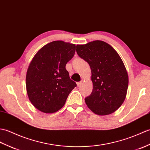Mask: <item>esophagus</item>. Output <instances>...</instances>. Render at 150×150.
Listing matches in <instances>:
<instances>
[{"instance_id":"34e87169","label":"esophagus","mask_w":150,"mask_h":150,"mask_svg":"<svg viewBox=\"0 0 150 150\" xmlns=\"http://www.w3.org/2000/svg\"><path fill=\"white\" fill-rule=\"evenodd\" d=\"M82 81H79V82H78L77 83V85H78V86H81V85H82Z\"/></svg>"}]
</instances>
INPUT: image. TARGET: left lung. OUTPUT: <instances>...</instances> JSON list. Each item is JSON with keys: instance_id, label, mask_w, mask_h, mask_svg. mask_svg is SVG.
I'll use <instances>...</instances> for the list:
<instances>
[{"instance_id": "8db88e82", "label": "left lung", "mask_w": 150, "mask_h": 150, "mask_svg": "<svg viewBox=\"0 0 150 150\" xmlns=\"http://www.w3.org/2000/svg\"><path fill=\"white\" fill-rule=\"evenodd\" d=\"M76 52L91 69L93 89L85 99L86 105L99 115L112 114L124 102L128 87V72L122 59L110 45L101 40L77 45Z\"/></svg>"}]
</instances>
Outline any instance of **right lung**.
Segmentation results:
<instances>
[{"mask_svg":"<svg viewBox=\"0 0 150 150\" xmlns=\"http://www.w3.org/2000/svg\"><path fill=\"white\" fill-rule=\"evenodd\" d=\"M75 51V44L57 40L44 45L33 57L25 84L29 101L38 110L46 114L58 111L76 86L65 69Z\"/></svg>","mask_w":150,"mask_h":150,"instance_id":"1","label":"right lung"}]
</instances>
